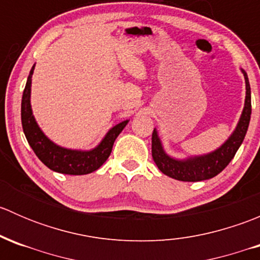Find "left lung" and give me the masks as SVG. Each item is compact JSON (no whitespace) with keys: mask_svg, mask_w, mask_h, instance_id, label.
Wrapping results in <instances>:
<instances>
[{"mask_svg":"<svg viewBox=\"0 0 260 260\" xmlns=\"http://www.w3.org/2000/svg\"><path fill=\"white\" fill-rule=\"evenodd\" d=\"M240 70L245 79L246 90L243 112L232 135L216 149L209 152V153L195 154V156H188L186 158H176L167 153L161 137L154 128L153 133H152V157L162 174L175 180L186 181V182L209 180L220 174L234 158L235 153L242 146L244 137L246 135L251 114V95L248 75L243 69Z\"/></svg>","mask_w":260,"mask_h":260,"instance_id":"left-lung-1","label":"left lung"}]
</instances>
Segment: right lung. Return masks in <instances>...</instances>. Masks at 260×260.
<instances>
[{"mask_svg": "<svg viewBox=\"0 0 260 260\" xmlns=\"http://www.w3.org/2000/svg\"><path fill=\"white\" fill-rule=\"evenodd\" d=\"M34 70H35V64L30 70L22 94V102H21V122L28 145L45 166L59 174L86 175L98 170L108 159L115 138L128 124L129 119L113 125L102 138L101 142L91 149H73L56 145L43 132L40 125L36 122L35 115L32 114L31 83H32Z\"/></svg>", "mask_w": 260, "mask_h": 260, "instance_id": "1", "label": "right lung"}]
</instances>
